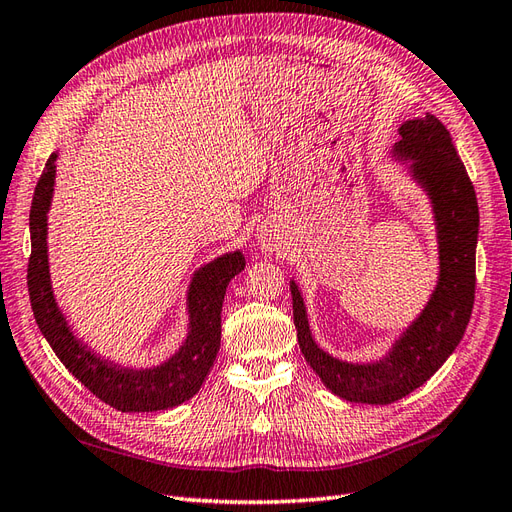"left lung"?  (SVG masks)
I'll list each match as a JSON object with an SVG mask.
<instances>
[{
	"mask_svg": "<svg viewBox=\"0 0 512 512\" xmlns=\"http://www.w3.org/2000/svg\"><path fill=\"white\" fill-rule=\"evenodd\" d=\"M393 155L411 160V175L428 192L437 220L439 283L419 318L385 359L346 363L313 342L303 296L294 281L290 285L300 352L322 383L348 402L391 404L424 385L463 339L474 309L478 201L450 131L432 114L406 121Z\"/></svg>",
	"mask_w": 512,
	"mask_h": 512,
	"instance_id": "left-lung-1",
	"label": "left lung"
}]
</instances>
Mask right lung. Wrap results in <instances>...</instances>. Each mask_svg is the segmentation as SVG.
Instances as JSON below:
<instances>
[{
  "instance_id": "obj_1",
  "label": "right lung",
  "mask_w": 512,
  "mask_h": 512,
  "mask_svg": "<svg viewBox=\"0 0 512 512\" xmlns=\"http://www.w3.org/2000/svg\"><path fill=\"white\" fill-rule=\"evenodd\" d=\"M56 153L49 155L38 177L32 209L30 235L32 255L28 264L30 303L38 329L45 335L77 381L99 400L123 413L164 411L190 400L212 370L220 348V313L229 281L240 274L246 259L240 251L227 253L194 274L188 290L190 331L186 342L166 363L149 370H129L97 357L73 335L56 305L49 281L47 261V209L54 194Z\"/></svg>"
}]
</instances>
